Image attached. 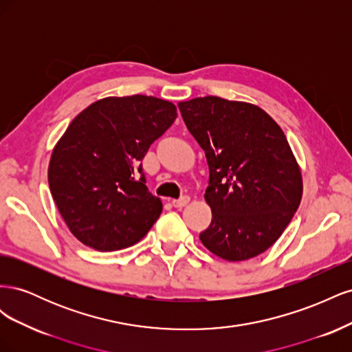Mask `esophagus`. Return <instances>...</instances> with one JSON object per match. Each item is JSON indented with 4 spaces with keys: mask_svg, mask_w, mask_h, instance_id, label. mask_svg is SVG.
Instances as JSON below:
<instances>
[{
    "mask_svg": "<svg viewBox=\"0 0 352 352\" xmlns=\"http://www.w3.org/2000/svg\"><path fill=\"white\" fill-rule=\"evenodd\" d=\"M190 201V198L188 197V195H184V197H180L179 199H173L172 201V204H173V207H176V208H182V207H185L188 202Z\"/></svg>",
    "mask_w": 352,
    "mask_h": 352,
    "instance_id": "obj_1",
    "label": "esophagus"
}]
</instances>
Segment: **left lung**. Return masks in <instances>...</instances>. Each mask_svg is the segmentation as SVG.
I'll list each match as a JSON object with an SVG mask.
<instances>
[{"mask_svg": "<svg viewBox=\"0 0 352 352\" xmlns=\"http://www.w3.org/2000/svg\"><path fill=\"white\" fill-rule=\"evenodd\" d=\"M188 131L206 151L204 198L211 225L204 247L228 261L269 250L302 198V176L280 126L258 105L220 97L180 101Z\"/></svg>", "mask_w": 352, "mask_h": 352, "instance_id": "8db88e82", "label": "left lung"}]
</instances>
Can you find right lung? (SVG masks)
<instances>
[{"instance_id": "1", "label": "right lung", "mask_w": 352, "mask_h": 352, "mask_svg": "<svg viewBox=\"0 0 352 352\" xmlns=\"http://www.w3.org/2000/svg\"><path fill=\"white\" fill-rule=\"evenodd\" d=\"M176 117L173 102L146 95L102 98L74 117L48 166L51 195L74 238L116 251L146 235L163 204L140 162Z\"/></svg>"}]
</instances>
